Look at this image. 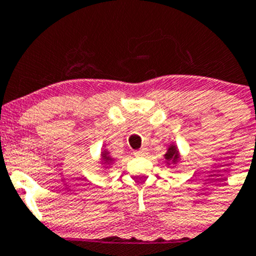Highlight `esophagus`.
<instances>
[{"label": "esophagus", "instance_id": "34e87169", "mask_svg": "<svg viewBox=\"0 0 256 256\" xmlns=\"http://www.w3.org/2000/svg\"><path fill=\"white\" fill-rule=\"evenodd\" d=\"M136 156H146V150H144V149H139V150H136Z\"/></svg>", "mask_w": 256, "mask_h": 256}]
</instances>
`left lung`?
Returning <instances> with one entry per match:
<instances>
[{
  "instance_id": "1",
  "label": "left lung",
  "mask_w": 256,
  "mask_h": 256,
  "mask_svg": "<svg viewBox=\"0 0 256 256\" xmlns=\"http://www.w3.org/2000/svg\"><path fill=\"white\" fill-rule=\"evenodd\" d=\"M164 158H166L168 162H173V163H176V162L178 160V150H176V146H169L168 152H166Z\"/></svg>"
}]
</instances>
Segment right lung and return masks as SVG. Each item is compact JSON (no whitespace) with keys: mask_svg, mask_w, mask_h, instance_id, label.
<instances>
[{"mask_svg":"<svg viewBox=\"0 0 256 256\" xmlns=\"http://www.w3.org/2000/svg\"><path fill=\"white\" fill-rule=\"evenodd\" d=\"M102 156H103V159H104V160H106V162H110V160H112V159H110V156H107V152H104V153H103V154H102Z\"/></svg>","mask_w":256,"mask_h":256,"instance_id":"obj_1","label":"right lung"}]
</instances>
